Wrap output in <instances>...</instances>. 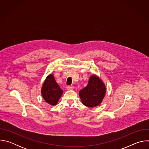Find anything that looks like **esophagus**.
<instances>
[{
  "label": "esophagus",
  "instance_id": "1",
  "mask_svg": "<svg viewBox=\"0 0 149 149\" xmlns=\"http://www.w3.org/2000/svg\"><path fill=\"white\" fill-rule=\"evenodd\" d=\"M67 89L68 90H72L74 89V87L72 86H69L67 87Z\"/></svg>",
  "mask_w": 149,
  "mask_h": 149
}]
</instances>
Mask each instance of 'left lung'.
Wrapping results in <instances>:
<instances>
[{"instance_id":"8db88e82","label":"left lung","mask_w":149,"mask_h":149,"mask_svg":"<svg viewBox=\"0 0 149 149\" xmlns=\"http://www.w3.org/2000/svg\"><path fill=\"white\" fill-rule=\"evenodd\" d=\"M106 93L104 82L95 74L90 76L87 86L81 90L79 96L82 104L88 107H94L102 101Z\"/></svg>"}]
</instances>
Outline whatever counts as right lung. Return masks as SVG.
I'll return each instance as SVG.
<instances>
[{"mask_svg":"<svg viewBox=\"0 0 149 149\" xmlns=\"http://www.w3.org/2000/svg\"><path fill=\"white\" fill-rule=\"evenodd\" d=\"M62 94L63 91L56 82L54 74L48 75L41 88V94L44 100L49 105H55Z\"/></svg>","mask_w":149,"mask_h":149,"instance_id":"right-lung-1","label":"right lung"}]
</instances>
